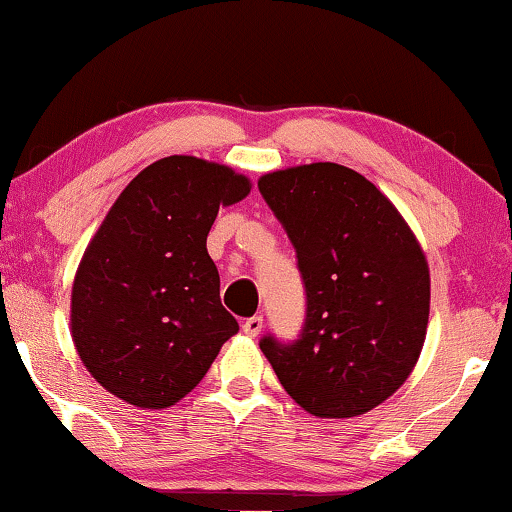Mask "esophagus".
I'll use <instances>...</instances> for the list:
<instances>
[{"label":"esophagus","mask_w":512,"mask_h":512,"mask_svg":"<svg viewBox=\"0 0 512 512\" xmlns=\"http://www.w3.org/2000/svg\"><path fill=\"white\" fill-rule=\"evenodd\" d=\"M242 331L247 333V335H251V338H256V335L263 331V317H261V314H254V317L244 319Z\"/></svg>","instance_id":"obj_1"}]
</instances>
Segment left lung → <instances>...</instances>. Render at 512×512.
Segmentation results:
<instances>
[{
    "label": "left lung",
    "mask_w": 512,
    "mask_h": 512,
    "mask_svg": "<svg viewBox=\"0 0 512 512\" xmlns=\"http://www.w3.org/2000/svg\"><path fill=\"white\" fill-rule=\"evenodd\" d=\"M258 191L296 249L305 319L296 340L263 335L293 401L317 417H356L415 368L431 282L396 207L359 172L312 163L265 174Z\"/></svg>",
    "instance_id": "left-lung-1"
}]
</instances>
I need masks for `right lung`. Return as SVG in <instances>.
I'll list each match as a JSON object with an SVG mask.
<instances>
[{
  "label": "right lung",
  "mask_w": 512,
  "mask_h": 512,
  "mask_svg": "<svg viewBox=\"0 0 512 512\" xmlns=\"http://www.w3.org/2000/svg\"><path fill=\"white\" fill-rule=\"evenodd\" d=\"M230 167L170 156L118 195L83 254L72 338L88 373L137 408H167L212 366L240 324L221 305L207 233L249 193Z\"/></svg>",
  "instance_id": "add662e5"
}]
</instances>
